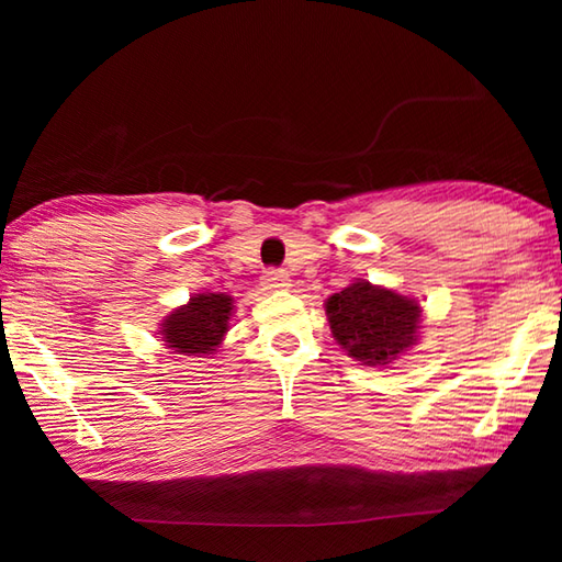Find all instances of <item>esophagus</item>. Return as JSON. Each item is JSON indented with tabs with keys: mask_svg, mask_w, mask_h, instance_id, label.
I'll return each instance as SVG.
<instances>
[{
	"mask_svg": "<svg viewBox=\"0 0 562 562\" xmlns=\"http://www.w3.org/2000/svg\"><path fill=\"white\" fill-rule=\"evenodd\" d=\"M262 288L270 290V292H282L290 288V274L284 270H266V274H262Z\"/></svg>",
	"mask_w": 562,
	"mask_h": 562,
	"instance_id": "1",
	"label": "esophagus"
}]
</instances>
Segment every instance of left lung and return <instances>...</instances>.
<instances>
[{"mask_svg":"<svg viewBox=\"0 0 562 562\" xmlns=\"http://www.w3.org/2000/svg\"><path fill=\"white\" fill-rule=\"evenodd\" d=\"M420 304L367 280L328 296L330 333L350 357L369 367L389 364L417 340Z\"/></svg>","mask_w":562,"mask_h":562,"instance_id":"8db88e82","label":"left lung"}]
</instances>
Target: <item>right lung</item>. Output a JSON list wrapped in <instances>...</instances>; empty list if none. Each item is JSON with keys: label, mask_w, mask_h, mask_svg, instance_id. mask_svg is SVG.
<instances>
[{"label": "right lung", "mask_w": 562, "mask_h": 562, "mask_svg": "<svg viewBox=\"0 0 562 562\" xmlns=\"http://www.w3.org/2000/svg\"><path fill=\"white\" fill-rule=\"evenodd\" d=\"M234 300L229 294H195L190 302L164 318V342L181 355H210L220 348Z\"/></svg>", "instance_id": "obj_1"}]
</instances>
